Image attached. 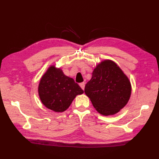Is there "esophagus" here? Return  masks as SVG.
<instances>
[{
    "label": "esophagus",
    "instance_id": "34e87169",
    "mask_svg": "<svg viewBox=\"0 0 159 159\" xmlns=\"http://www.w3.org/2000/svg\"><path fill=\"white\" fill-rule=\"evenodd\" d=\"M85 83L84 82H83V83H80V84H79V85H80V87H81V89H83V90H84V89H85Z\"/></svg>",
    "mask_w": 159,
    "mask_h": 159
}]
</instances>
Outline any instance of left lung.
<instances>
[{"label": "left lung", "mask_w": 159, "mask_h": 159, "mask_svg": "<svg viewBox=\"0 0 159 159\" xmlns=\"http://www.w3.org/2000/svg\"><path fill=\"white\" fill-rule=\"evenodd\" d=\"M85 93L98 112L104 116L116 114L127 104L131 85L116 63L106 60L94 69Z\"/></svg>", "instance_id": "obj_1"}]
</instances>
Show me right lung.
<instances>
[{"label": "right lung", "mask_w": 159, "mask_h": 159, "mask_svg": "<svg viewBox=\"0 0 159 159\" xmlns=\"http://www.w3.org/2000/svg\"><path fill=\"white\" fill-rule=\"evenodd\" d=\"M38 92L45 107L55 112H63L70 106L76 96L83 93V90L61 70L51 66L41 79Z\"/></svg>", "instance_id": "add662e5"}]
</instances>
